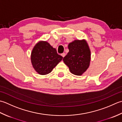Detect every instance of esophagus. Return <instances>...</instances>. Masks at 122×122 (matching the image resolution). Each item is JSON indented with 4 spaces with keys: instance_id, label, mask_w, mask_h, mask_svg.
Segmentation results:
<instances>
[{
    "instance_id": "1",
    "label": "esophagus",
    "mask_w": 122,
    "mask_h": 122,
    "mask_svg": "<svg viewBox=\"0 0 122 122\" xmlns=\"http://www.w3.org/2000/svg\"><path fill=\"white\" fill-rule=\"evenodd\" d=\"M61 55L62 56V57H64L65 56V55H66V54L65 53H62L61 54Z\"/></svg>"
}]
</instances>
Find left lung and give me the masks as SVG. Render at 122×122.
I'll list each match as a JSON object with an SVG mask.
<instances>
[{"instance_id": "8db88e82", "label": "left lung", "mask_w": 122, "mask_h": 122, "mask_svg": "<svg viewBox=\"0 0 122 122\" xmlns=\"http://www.w3.org/2000/svg\"><path fill=\"white\" fill-rule=\"evenodd\" d=\"M69 52L63 61L71 73L81 75L89 67L91 61V51L85 39L75 40L68 44Z\"/></svg>"}]
</instances>
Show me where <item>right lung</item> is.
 <instances>
[{
	"label": "right lung",
	"instance_id": "obj_1",
	"mask_svg": "<svg viewBox=\"0 0 122 122\" xmlns=\"http://www.w3.org/2000/svg\"><path fill=\"white\" fill-rule=\"evenodd\" d=\"M63 58L57 54L56 49L46 41L37 43L31 53L32 65L35 70L42 75L50 73Z\"/></svg>",
	"mask_w": 122,
	"mask_h": 122
}]
</instances>
